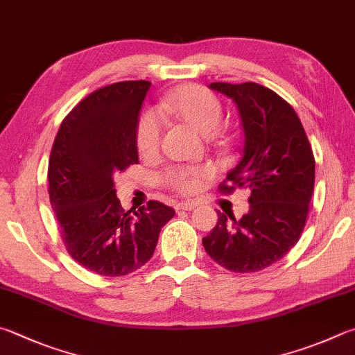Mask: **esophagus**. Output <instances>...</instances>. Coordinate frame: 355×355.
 <instances>
[{
	"mask_svg": "<svg viewBox=\"0 0 355 355\" xmlns=\"http://www.w3.org/2000/svg\"><path fill=\"white\" fill-rule=\"evenodd\" d=\"M197 206H198L197 202H192V200L189 202V200H188V202H180V203H177V205H175V209H177V211H192L194 208H197Z\"/></svg>",
	"mask_w": 355,
	"mask_h": 355,
	"instance_id": "obj_1",
	"label": "esophagus"
}]
</instances>
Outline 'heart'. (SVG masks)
Returning <instances> with one entry per match:
<instances>
[{
	"label": "heart",
	"instance_id": "1",
	"mask_svg": "<svg viewBox=\"0 0 355 355\" xmlns=\"http://www.w3.org/2000/svg\"><path fill=\"white\" fill-rule=\"evenodd\" d=\"M159 112L196 128L203 135H214L223 119V108L209 89L188 85L175 89L159 104ZM161 143V119L155 110L147 108L138 116L135 125V144L143 155H152ZM212 173L211 167H172L166 173V182L182 194H192L202 180Z\"/></svg>",
	"mask_w": 355,
	"mask_h": 355
}]
</instances>
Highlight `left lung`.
I'll list each match as a JSON object with an SVG mask.
<instances>
[{
	"label": "left lung",
	"instance_id": "left-lung-1",
	"mask_svg": "<svg viewBox=\"0 0 355 355\" xmlns=\"http://www.w3.org/2000/svg\"><path fill=\"white\" fill-rule=\"evenodd\" d=\"M209 88L236 102L245 132L243 157L218 191L248 188L251 196L241 220L218 212L203 247L231 272H259L300 241L313 192V152L293 107L270 88L254 82H214Z\"/></svg>",
	"mask_w": 355,
	"mask_h": 355
}]
</instances>
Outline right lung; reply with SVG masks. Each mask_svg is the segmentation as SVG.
<instances>
[{"instance_id": "right-lung-1", "label": "right lung", "mask_w": 355, "mask_h": 355, "mask_svg": "<svg viewBox=\"0 0 355 355\" xmlns=\"http://www.w3.org/2000/svg\"><path fill=\"white\" fill-rule=\"evenodd\" d=\"M150 82L125 80L82 99L57 132L48 164L49 200L68 254L89 272L124 276L150 259L175 216L150 200L124 211L114 173L138 163L135 125Z\"/></svg>"}]
</instances>
